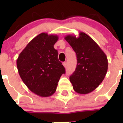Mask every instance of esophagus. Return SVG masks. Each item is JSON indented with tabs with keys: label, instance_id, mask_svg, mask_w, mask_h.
I'll return each instance as SVG.
<instances>
[{
	"label": "esophagus",
	"instance_id": "esophagus-1",
	"mask_svg": "<svg viewBox=\"0 0 123 123\" xmlns=\"http://www.w3.org/2000/svg\"><path fill=\"white\" fill-rule=\"evenodd\" d=\"M63 65H64V67H67V62H64L62 63Z\"/></svg>",
	"mask_w": 123,
	"mask_h": 123
}]
</instances>
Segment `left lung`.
Here are the masks:
<instances>
[{
  "label": "left lung",
  "mask_w": 123,
  "mask_h": 123,
  "mask_svg": "<svg viewBox=\"0 0 123 123\" xmlns=\"http://www.w3.org/2000/svg\"><path fill=\"white\" fill-rule=\"evenodd\" d=\"M65 39L77 55L76 68L69 77L74 91L87 94L102 82L108 70L106 55L89 36L80 32L78 37L67 35Z\"/></svg>",
  "instance_id": "8db88e82"
}]
</instances>
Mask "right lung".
I'll return each mask as SVG.
<instances>
[{"label": "right lung", "instance_id": "obj_1", "mask_svg": "<svg viewBox=\"0 0 123 123\" xmlns=\"http://www.w3.org/2000/svg\"><path fill=\"white\" fill-rule=\"evenodd\" d=\"M58 36L42 33L32 39L17 60L18 73L30 90L41 97L55 92L58 82L65 70L54 46Z\"/></svg>", "mask_w": 123, "mask_h": 123}]
</instances>
